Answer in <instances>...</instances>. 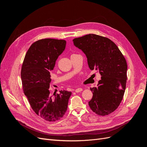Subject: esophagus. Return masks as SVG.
<instances>
[{
  "label": "esophagus",
  "mask_w": 147,
  "mask_h": 147,
  "mask_svg": "<svg viewBox=\"0 0 147 147\" xmlns=\"http://www.w3.org/2000/svg\"><path fill=\"white\" fill-rule=\"evenodd\" d=\"M82 90H83L82 88H77V89H76V90H75V91L76 92H80L82 91Z\"/></svg>",
  "instance_id": "obj_1"
}]
</instances>
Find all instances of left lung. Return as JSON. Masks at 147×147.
<instances>
[{
  "label": "left lung",
  "instance_id": "8db88e82",
  "mask_svg": "<svg viewBox=\"0 0 147 147\" xmlns=\"http://www.w3.org/2000/svg\"><path fill=\"white\" fill-rule=\"evenodd\" d=\"M73 42L85 54L90 69L101 75L97 86L90 88L93 96L89 106L100 116L110 114L118 107L125 91L127 69L125 58L116 44L98 35H86Z\"/></svg>",
  "mask_w": 147,
  "mask_h": 147
}]
</instances>
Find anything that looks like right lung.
<instances>
[{
    "instance_id": "add662e5",
    "label": "right lung",
    "mask_w": 147,
    "mask_h": 147,
    "mask_svg": "<svg viewBox=\"0 0 147 147\" xmlns=\"http://www.w3.org/2000/svg\"><path fill=\"white\" fill-rule=\"evenodd\" d=\"M65 45L64 40H39L30 47L22 65L21 77L24 94L34 112L47 121H55L64 116L72 94L70 91L61 90L53 97L49 90L50 71Z\"/></svg>"
}]
</instances>
